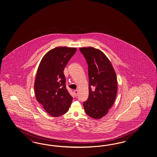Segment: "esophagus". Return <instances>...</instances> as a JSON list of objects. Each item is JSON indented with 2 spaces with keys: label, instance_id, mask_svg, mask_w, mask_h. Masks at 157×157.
<instances>
[{
  "label": "esophagus",
  "instance_id": "obj_1",
  "mask_svg": "<svg viewBox=\"0 0 157 157\" xmlns=\"http://www.w3.org/2000/svg\"><path fill=\"white\" fill-rule=\"evenodd\" d=\"M74 94L75 95V96H77V94H78V90H74Z\"/></svg>",
  "mask_w": 157,
  "mask_h": 157
}]
</instances>
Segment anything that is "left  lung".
I'll return each mask as SVG.
<instances>
[{"label": "left lung", "mask_w": 157, "mask_h": 157, "mask_svg": "<svg viewBox=\"0 0 157 157\" xmlns=\"http://www.w3.org/2000/svg\"><path fill=\"white\" fill-rule=\"evenodd\" d=\"M88 65L89 97L84 102L89 116L100 119L108 113L117 92V80L111 62L104 53L93 47L80 48Z\"/></svg>", "instance_id": "obj_1"}]
</instances>
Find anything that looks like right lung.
Segmentation results:
<instances>
[{
  "mask_svg": "<svg viewBox=\"0 0 157 157\" xmlns=\"http://www.w3.org/2000/svg\"><path fill=\"white\" fill-rule=\"evenodd\" d=\"M76 51L66 47L52 49L43 57L37 69L34 86L36 100L52 116L64 114L72 104L63 71Z\"/></svg>",
  "mask_w": 157,
  "mask_h": 157,
  "instance_id": "obj_1",
  "label": "right lung"
}]
</instances>
